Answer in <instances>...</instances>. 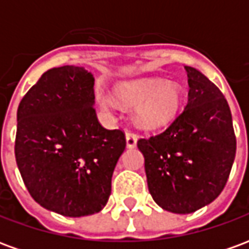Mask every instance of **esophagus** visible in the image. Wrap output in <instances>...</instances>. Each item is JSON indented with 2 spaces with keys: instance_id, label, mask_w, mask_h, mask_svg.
<instances>
[{
  "instance_id": "esophagus-1",
  "label": "esophagus",
  "mask_w": 249,
  "mask_h": 249,
  "mask_svg": "<svg viewBox=\"0 0 249 249\" xmlns=\"http://www.w3.org/2000/svg\"><path fill=\"white\" fill-rule=\"evenodd\" d=\"M125 140H126V148H135L137 145V137L133 133H130V132H126Z\"/></svg>"
}]
</instances>
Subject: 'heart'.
I'll return each mask as SVG.
<instances>
[{"label": "heart", "mask_w": 249, "mask_h": 249, "mask_svg": "<svg viewBox=\"0 0 249 249\" xmlns=\"http://www.w3.org/2000/svg\"><path fill=\"white\" fill-rule=\"evenodd\" d=\"M116 97L126 107H136L135 121L142 129H157L171 124L183 105V87L161 77H141L116 84ZM98 105L104 110L116 107L113 97L100 93Z\"/></svg>", "instance_id": "1"}]
</instances>
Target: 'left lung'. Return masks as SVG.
Masks as SVG:
<instances>
[{
	"mask_svg": "<svg viewBox=\"0 0 249 249\" xmlns=\"http://www.w3.org/2000/svg\"><path fill=\"white\" fill-rule=\"evenodd\" d=\"M188 104L172 125L140 139L148 189L159 207L192 213L224 189L236 155L232 114L219 88L191 66Z\"/></svg>",
	"mask_w": 249,
	"mask_h": 249,
	"instance_id": "8db88e82",
	"label": "left lung"
}]
</instances>
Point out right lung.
Instances as JSON below:
<instances>
[{
    "label": "right lung",
    "instance_id": "obj_1",
    "mask_svg": "<svg viewBox=\"0 0 249 249\" xmlns=\"http://www.w3.org/2000/svg\"><path fill=\"white\" fill-rule=\"evenodd\" d=\"M94 77L81 66L45 71L17 110L16 161L30 196L69 217L107 205L125 149L120 129H105L94 110Z\"/></svg>",
    "mask_w": 249,
    "mask_h": 249
}]
</instances>
